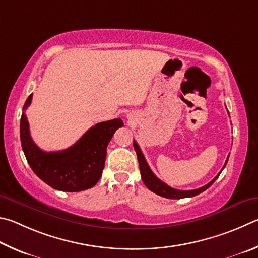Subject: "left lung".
I'll list each match as a JSON object with an SVG mask.
<instances>
[{
    "instance_id": "left-lung-1",
    "label": "left lung",
    "mask_w": 258,
    "mask_h": 258,
    "mask_svg": "<svg viewBox=\"0 0 258 258\" xmlns=\"http://www.w3.org/2000/svg\"><path fill=\"white\" fill-rule=\"evenodd\" d=\"M134 148H135V151H136L138 163H139V169H141L142 179H143V182L145 183V186L148 189H150L151 191L157 194V195H160L162 197H165V198H171V200H180V198L194 197V196L198 195V194H201L204 190H206V189L211 187L212 184L214 183L215 180L219 178L220 173L222 172V170L224 169V166L227 165L228 160H229V156H228V159H227V161H225V164L223 166V169L221 170V172L218 175H216V177L213 180H212L211 182L205 184L204 187H201L198 189H194V190H178V189H174L172 187L168 186V184L164 183L163 181H161V180L157 178L154 173L152 172V170L150 169V166H148L145 157H144V154L141 151V148H139L138 144L135 141H134Z\"/></svg>"
}]
</instances>
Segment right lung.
Masks as SVG:
<instances>
[{"instance_id":"obj_1","label":"right lung","mask_w":258,"mask_h":258,"mask_svg":"<svg viewBox=\"0 0 258 258\" xmlns=\"http://www.w3.org/2000/svg\"><path fill=\"white\" fill-rule=\"evenodd\" d=\"M31 98L33 94L26 99L20 120L21 146L31 170L56 190L77 192L94 187L103 172L108 143L115 130L123 126V122L121 119L99 122L67 150L44 152L31 139L25 114Z\"/></svg>"}]
</instances>
